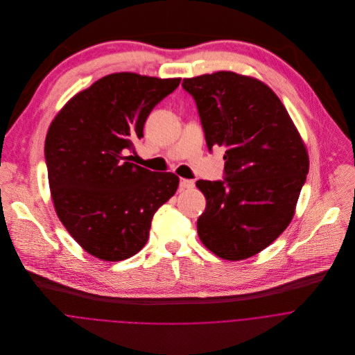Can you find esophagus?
I'll return each instance as SVG.
<instances>
[{
    "label": "esophagus",
    "instance_id": "1",
    "mask_svg": "<svg viewBox=\"0 0 355 355\" xmlns=\"http://www.w3.org/2000/svg\"><path fill=\"white\" fill-rule=\"evenodd\" d=\"M179 186H180L182 190H184V189H193V187L196 186V182H194V180H189V179H180Z\"/></svg>",
    "mask_w": 355,
    "mask_h": 355
}]
</instances>
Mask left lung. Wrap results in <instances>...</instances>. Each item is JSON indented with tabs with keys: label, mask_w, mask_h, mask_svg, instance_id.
Instances as JSON below:
<instances>
[{
	"label": "left lung",
	"mask_w": 355,
	"mask_h": 355,
	"mask_svg": "<svg viewBox=\"0 0 355 355\" xmlns=\"http://www.w3.org/2000/svg\"><path fill=\"white\" fill-rule=\"evenodd\" d=\"M209 152L221 146L224 179L198 180L203 245L238 261L268 248L290 224L309 172L304 142L279 97L262 82L220 71L183 79Z\"/></svg>",
	"instance_id": "obj_1"
}]
</instances>
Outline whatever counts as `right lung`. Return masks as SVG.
<instances>
[{
	"instance_id": "obj_1",
	"label": "right lung",
	"mask_w": 355,
	"mask_h": 355,
	"mask_svg": "<svg viewBox=\"0 0 355 355\" xmlns=\"http://www.w3.org/2000/svg\"><path fill=\"white\" fill-rule=\"evenodd\" d=\"M179 78L131 72L103 76L65 103L45 141L51 198L60 221L87 253L121 261L149 239L153 216L179 178L130 162L154 106Z\"/></svg>"
}]
</instances>
